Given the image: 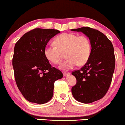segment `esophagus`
<instances>
[{
	"label": "esophagus",
	"mask_w": 125,
	"mask_h": 125,
	"mask_svg": "<svg viewBox=\"0 0 125 125\" xmlns=\"http://www.w3.org/2000/svg\"><path fill=\"white\" fill-rule=\"evenodd\" d=\"M63 74L64 76H68L69 74H70V73L67 72H63Z\"/></svg>",
	"instance_id": "34e87169"
}]
</instances>
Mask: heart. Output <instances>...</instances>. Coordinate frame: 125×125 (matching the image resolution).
<instances>
[{"label": "heart", "instance_id": "b5f03b06", "mask_svg": "<svg viewBox=\"0 0 125 125\" xmlns=\"http://www.w3.org/2000/svg\"><path fill=\"white\" fill-rule=\"evenodd\" d=\"M53 43L55 46L45 47L44 56L49 61L57 64L61 63L65 54L67 59L60 66L61 69L69 70L77 64L83 66L89 59L92 44L86 36L65 33L55 38Z\"/></svg>", "mask_w": 125, "mask_h": 125}]
</instances>
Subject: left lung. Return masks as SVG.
Listing matches in <instances>:
<instances>
[{
    "label": "left lung",
    "instance_id": "8db88e82",
    "mask_svg": "<svg viewBox=\"0 0 125 125\" xmlns=\"http://www.w3.org/2000/svg\"><path fill=\"white\" fill-rule=\"evenodd\" d=\"M71 31L82 32L91 42L89 59L81 69L72 73L76 79L72 88L74 98L90 104L102 98L109 88L115 66L114 48L110 40L97 30L83 27Z\"/></svg>",
    "mask_w": 125,
    "mask_h": 125
}]
</instances>
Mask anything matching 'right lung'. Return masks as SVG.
I'll list each match as a JSON object with an SVG mask.
<instances>
[{
    "mask_svg": "<svg viewBox=\"0 0 125 125\" xmlns=\"http://www.w3.org/2000/svg\"><path fill=\"white\" fill-rule=\"evenodd\" d=\"M60 31L36 28L24 34L16 43L12 59L18 89L29 102L47 103L53 95L54 83L63 77L44 56L46 46Z\"/></svg>",
    "mask_w": 125,
    "mask_h": 125,
    "instance_id": "add662e5",
    "label": "right lung"
}]
</instances>
